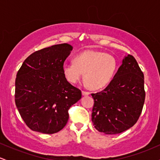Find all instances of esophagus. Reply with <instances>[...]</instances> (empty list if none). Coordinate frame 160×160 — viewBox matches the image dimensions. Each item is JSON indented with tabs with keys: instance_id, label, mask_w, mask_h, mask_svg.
<instances>
[{
	"instance_id": "obj_1",
	"label": "esophagus",
	"mask_w": 160,
	"mask_h": 160,
	"mask_svg": "<svg viewBox=\"0 0 160 160\" xmlns=\"http://www.w3.org/2000/svg\"><path fill=\"white\" fill-rule=\"evenodd\" d=\"M82 95H89V92L82 91Z\"/></svg>"
}]
</instances>
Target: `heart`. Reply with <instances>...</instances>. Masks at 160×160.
<instances>
[{"label":"heart","mask_w":160,"mask_h":160,"mask_svg":"<svg viewBox=\"0 0 160 160\" xmlns=\"http://www.w3.org/2000/svg\"><path fill=\"white\" fill-rule=\"evenodd\" d=\"M74 62L62 65L65 78L72 83H77L85 74L86 83L93 89L107 86L117 69V61L113 55L94 49L79 53L74 57Z\"/></svg>","instance_id":"obj_1"}]
</instances>
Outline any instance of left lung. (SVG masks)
<instances>
[{
	"label": "left lung",
	"instance_id": "1",
	"mask_svg": "<svg viewBox=\"0 0 160 160\" xmlns=\"http://www.w3.org/2000/svg\"><path fill=\"white\" fill-rule=\"evenodd\" d=\"M144 80L135 58L131 55L125 56L109 85L92 94V121L98 132L115 135L136 123L144 103Z\"/></svg>",
	"mask_w": 160,
	"mask_h": 160
}]
</instances>
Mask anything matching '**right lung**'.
<instances>
[{"instance_id":"1","label":"right lung","mask_w":160,"mask_h":160,"mask_svg":"<svg viewBox=\"0 0 160 160\" xmlns=\"http://www.w3.org/2000/svg\"><path fill=\"white\" fill-rule=\"evenodd\" d=\"M73 47L51 46L31 54L16 78L15 102L22 118L33 131L54 134L65 126L68 110L81 98V91L68 82L62 65Z\"/></svg>"}]
</instances>
